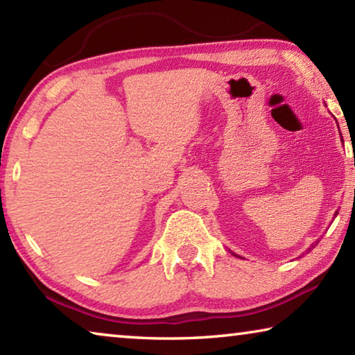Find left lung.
<instances>
[{"label":"left lung","instance_id":"obj_1","mask_svg":"<svg viewBox=\"0 0 355 355\" xmlns=\"http://www.w3.org/2000/svg\"><path fill=\"white\" fill-rule=\"evenodd\" d=\"M336 214H338V211H336V213H335V216H336ZM315 245H316V244H315ZM315 245H313V244H311V248H310L309 250H311V249H313V248H315ZM233 255H235V257H238L236 254H233Z\"/></svg>","mask_w":355,"mask_h":355}]
</instances>
